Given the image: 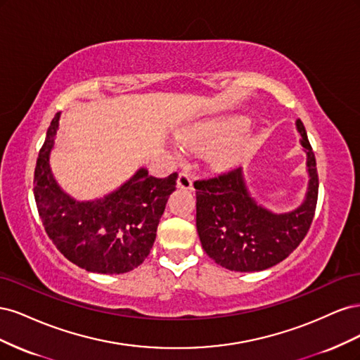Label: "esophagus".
Masks as SVG:
<instances>
[{
	"label": "esophagus",
	"mask_w": 360,
	"mask_h": 360,
	"mask_svg": "<svg viewBox=\"0 0 360 360\" xmlns=\"http://www.w3.org/2000/svg\"><path fill=\"white\" fill-rule=\"evenodd\" d=\"M177 188H179V189H188V191H192V189H193L192 180H191L188 172H180V174H179Z\"/></svg>",
	"instance_id": "esophagus-1"
}]
</instances>
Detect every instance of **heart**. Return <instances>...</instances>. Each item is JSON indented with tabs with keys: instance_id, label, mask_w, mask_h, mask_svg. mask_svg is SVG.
Here are the masks:
<instances>
[{
	"instance_id": "1",
	"label": "heart",
	"mask_w": 360,
	"mask_h": 360,
	"mask_svg": "<svg viewBox=\"0 0 360 360\" xmlns=\"http://www.w3.org/2000/svg\"><path fill=\"white\" fill-rule=\"evenodd\" d=\"M246 126L248 122L242 117L212 118L183 129L179 138L183 144L192 148L214 147L212 151L213 162L217 167H230L243 151L242 141L233 136L242 132Z\"/></svg>"
}]
</instances>
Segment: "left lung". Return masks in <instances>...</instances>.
<instances>
[{
  "mask_svg": "<svg viewBox=\"0 0 360 360\" xmlns=\"http://www.w3.org/2000/svg\"><path fill=\"white\" fill-rule=\"evenodd\" d=\"M300 144L307 153L308 189L287 213H274L248 191L243 169L193 183L197 189V231L205 254L234 271H258L285 259L307 236L319 198L317 163L300 120Z\"/></svg>",
  "mask_w": 360,
  "mask_h": 360,
  "instance_id": "left-lung-1",
  "label": "left lung"
}]
</instances>
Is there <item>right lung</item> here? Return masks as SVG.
<instances>
[{"mask_svg":"<svg viewBox=\"0 0 360 360\" xmlns=\"http://www.w3.org/2000/svg\"><path fill=\"white\" fill-rule=\"evenodd\" d=\"M60 115L52 118L34 171V198L43 226L73 264L93 274H126L143 264L153 248L167 201L176 191L177 172L156 179L139 168L103 198L75 200L57 183L49 162Z\"/></svg>","mask_w":360,"mask_h":360,"instance_id":"add662e5","label":"right lung"}]
</instances>
